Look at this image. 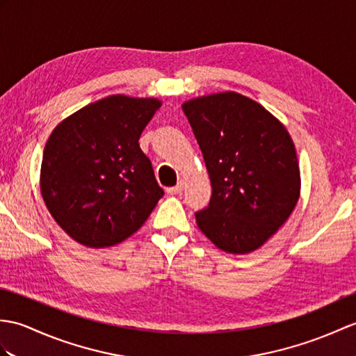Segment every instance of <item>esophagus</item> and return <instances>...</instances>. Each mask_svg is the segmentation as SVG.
Masks as SVG:
<instances>
[{"mask_svg":"<svg viewBox=\"0 0 356 356\" xmlns=\"http://www.w3.org/2000/svg\"><path fill=\"white\" fill-rule=\"evenodd\" d=\"M181 191H184V185H181V184H179V185H176V186L167 188V194H170V195H177V194H180Z\"/></svg>","mask_w":356,"mask_h":356,"instance_id":"obj_1","label":"esophagus"}]
</instances>
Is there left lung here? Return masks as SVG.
I'll list each match as a JSON object with an SVG mask.
<instances>
[{
  "label": "left lung",
  "mask_w": 356,
  "mask_h": 356,
  "mask_svg": "<svg viewBox=\"0 0 356 356\" xmlns=\"http://www.w3.org/2000/svg\"><path fill=\"white\" fill-rule=\"evenodd\" d=\"M191 124L212 195L197 226L220 250L259 249L294 211L300 168L285 126L266 107L232 90L181 104Z\"/></svg>",
  "instance_id": "left-lung-1"
}]
</instances>
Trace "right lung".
I'll use <instances>...</instances> for the list:
<instances>
[{
  "mask_svg": "<svg viewBox=\"0 0 356 356\" xmlns=\"http://www.w3.org/2000/svg\"><path fill=\"white\" fill-rule=\"evenodd\" d=\"M158 98L109 95L60 121L40 165L47 209L74 241L90 249L118 244L150 217L163 189L139 136Z\"/></svg>",
  "mask_w": 356,
  "mask_h": 356,
  "instance_id": "1",
  "label": "right lung"
}]
</instances>
